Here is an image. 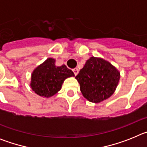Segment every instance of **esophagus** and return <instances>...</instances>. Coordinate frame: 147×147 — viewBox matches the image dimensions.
<instances>
[{
  "label": "esophagus",
  "mask_w": 147,
  "mask_h": 147,
  "mask_svg": "<svg viewBox=\"0 0 147 147\" xmlns=\"http://www.w3.org/2000/svg\"><path fill=\"white\" fill-rule=\"evenodd\" d=\"M73 72L74 73L75 76H76V75L78 74V73H79V69H78L77 67H76V68H74V69H73Z\"/></svg>",
  "instance_id": "34e87169"
}]
</instances>
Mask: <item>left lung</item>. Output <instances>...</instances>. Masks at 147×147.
<instances>
[{
  "label": "left lung",
  "mask_w": 147,
  "mask_h": 147,
  "mask_svg": "<svg viewBox=\"0 0 147 147\" xmlns=\"http://www.w3.org/2000/svg\"><path fill=\"white\" fill-rule=\"evenodd\" d=\"M83 96L99 103L113 94L120 80V72L109 62L91 57L76 76Z\"/></svg>",
  "instance_id": "1"
}]
</instances>
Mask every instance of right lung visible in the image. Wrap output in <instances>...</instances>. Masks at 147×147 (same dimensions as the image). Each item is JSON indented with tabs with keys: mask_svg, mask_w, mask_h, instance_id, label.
<instances>
[{
	"mask_svg": "<svg viewBox=\"0 0 147 147\" xmlns=\"http://www.w3.org/2000/svg\"><path fill=\"white\" fill-rule=\"evenodd\" d=\"M74 74L65 65L56 66L55 59L48 58L34 70L30 85L35 93L49 98L60 90L65 80Z\"/></svg>",
	"mask_w": 147,
	"mask_h": 147,
	"instance_id": "1",
	"label": "right lung"
}]
</instances>
